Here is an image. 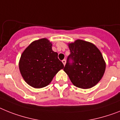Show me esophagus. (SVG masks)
I'll use <instances>...</instances> for the list:
<instances>
[{
    "mask_svg": "<svg viewBox=\"0 0 120 120\" xmlns=\"http://www.w3.org/2000/svg\"><path fill=\"white\" fill-rule=\"evenodd\" d=\"M62 63H63V65H65V64H66V60H65V59H64V60H62Z\"/></svg>",
    "mask_w": 120,
    "mask_h": 120,
    "instance_id": "34e87169",
    "label": "esophagus"
}]
</instances>
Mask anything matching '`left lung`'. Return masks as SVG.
Wrapping results in <instances>:
<instances>
[{
    "instance_id": "obj_1",
    "label": "left lung",
    "mask_w": 120,
    "mask_h": 120,
    "mask_svg": "<svg viewBox=\"0 0 120 120\" xmlns=\"http://www.w3.org/2000/svg\"><path fill=\"white\" fill-rule=\"evenodd\" d=\"M71 54L63 69L74 86L83 89L96 85L102 79L105 62L93 43L81 40L68 44ZM72 60L71 63L70 60Z\"/></svg>"
}]
</instances>
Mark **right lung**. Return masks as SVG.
I'll return each instance as SVG.
<instances>
[{"instance_id": "1", "label": "right lung", "mask_w": 120, "mask_h": 120, "mask_svg": "<svg viewBox=\"0 0 120 120\" xmlns=\"http://www.w3.org/2000/svg\"><path fill=\"white\" fill-rule=\"evenodd\" d=\"M52 43L46 38L33 41L21 56L19 68L23 79L29 85L43 88L51 83L64 65L58 54L52 49Z\"/></svg>"}]
</instances>
